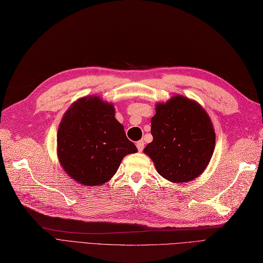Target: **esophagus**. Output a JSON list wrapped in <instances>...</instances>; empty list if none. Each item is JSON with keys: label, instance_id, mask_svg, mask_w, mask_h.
<instances>
[{"label": "esophagus", "instance_id": "1", "mask_svg": "<svg viewBox=\"0 0 263 263\" xmlns=\"http://www.w3.org/2000/svg\"><path fill=\"white\" fill-rule=\"evenodd\" d=\"M137 147H138V149H139V152H142L143 151V148H144V141H138L137 142Z\"/></svg>", "mask_w": 263, "mask_h": 263}]
</instances>
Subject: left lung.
<instances>
[{
	"label": "left lung",
	"instance_id": "8db88e82",
	"mask_svg": "<svg viewBox=\"0 0 263 263\" xmlns=\"http://www.w3.org/2000/svg\"><path fill=\"white\" fill-rule=\"evenodd\" d=\"M153 141L144 153L165 179L188 182L200 176L213 155L215 132L210 117L197 101L176 95L156 105L151 120Z\"/></svg>",
	"mask_w": 263,
	"mask_h": 263
}]
</instances>
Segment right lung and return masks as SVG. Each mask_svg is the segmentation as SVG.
Here are the masks:
<instances>
[{
  "label": "right lung",
  "mask_w": 263,
  "mask_h": 263,
  "mask_svg": "<svg viewBox=\"0 0 263 263\" xmlns=\"http://www.w3.org/2000/svg\"><path fill=\"white\" fill-rule=\"evenodd\" d=\"M58 157L72 179L88 187L110 180L137 146L115 118V107L98 96L83 97L64 114L57 135Z\"/></svg>",
  "instance_id": "1"
}]
</instances>
